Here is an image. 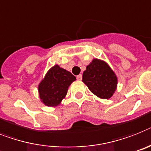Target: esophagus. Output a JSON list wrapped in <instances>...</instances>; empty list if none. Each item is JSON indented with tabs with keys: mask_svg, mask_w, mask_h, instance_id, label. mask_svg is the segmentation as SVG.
<instances>
[{
	"mask_svg": "<svg viewBox=\"0 0 151 151\" xmlns=\"http://www.w3.org/2000/svg\"><path fill=\"white\" fill-rule=\"evenodd\" d=\"M82 78H83V76H82V74L78 75V76H76V78L78 79V80H82Z\"/></svg>",
	"mask_w": 151,
	"mask_h": 151,
	"instance_id": "34e87169",
	"label": "esophagus"
}]
</instances>
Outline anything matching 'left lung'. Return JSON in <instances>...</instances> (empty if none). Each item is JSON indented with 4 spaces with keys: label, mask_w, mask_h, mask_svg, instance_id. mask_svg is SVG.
I'll return each mask as SVG.
<instances>
[{
    "label": "left lung",
    "mask_w": 151,
    "mask_h": 151,
    "mask_svg": "<svg viewBox=\"0 0 151 151\" xmlns=\"http://www.w3.org/2000/svg\"><path fill=\"white\" fill-rule=\"evenodd\" d=\"M83 82L99 98L108 99L117 87V77L106 62L94 58L83 72Z\"/></svg>",
    "instance_id": "left-lung-1"
}]
</instances>
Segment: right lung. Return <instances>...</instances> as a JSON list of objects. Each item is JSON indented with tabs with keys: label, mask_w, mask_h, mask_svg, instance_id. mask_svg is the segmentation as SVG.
<instances>
[{
	"label": "right lung",
	"mask_w": 151,
	"mask_h": 151,
	"mask_svg": "<svg viewBox=\"0 0 151 151\" xmlns=\"http://www.w3.org/2000/svg\"><path fill=\"white\" fill-rule=\"evenodd\" d=\"M76 78L70 72L55 65L48 71L38 85L41 101L47 106H56L61 103L68 87Z\"/></svg>",
	"instance_id": "obj_1"
}]
</instances>
